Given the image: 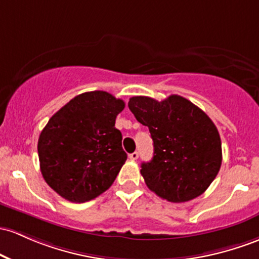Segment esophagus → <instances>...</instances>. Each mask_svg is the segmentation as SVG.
Listing matches in <instances>:
<instances>
[{"label": "esophagus", "instance_id": "obj_1", "mask_svg": "<svg viewBox=\"0 0 259 259\" xmlns=\"http://www.w3.org/2000/svg\"><path fill=\"white\" fill-rule=\"evenodd\" d=\"M129 158H130V160H133V161L138 160V158H139V152H138V151H135V152L130 153V155H129Z\"/></svg>", "mask_w": 259, "mask_h": 259}]
</instances>
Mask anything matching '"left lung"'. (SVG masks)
Segmentation results:
<instances>
[{
    "label": "left lung",
    "instance_id": "obj_1",
    "mask_svg": "<svg viewBox=\"0 0 259 259\" xmlns=\"http://www.w3.org/2000/svg\"><path fill=\"white\" fill-rule=\"evenodd\" d=\"M127 107L149 127L153 157L141 164L150 190L172 203L203 194L215 180L223 161L219 132L200 108L181 96L158 102L138 96Z\"/></svg>",
    "mask_w": 259,
    "mask_h": 259
}]
</instances>
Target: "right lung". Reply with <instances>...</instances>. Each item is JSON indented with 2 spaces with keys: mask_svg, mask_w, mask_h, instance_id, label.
Masks as SVG:
<instances>
[{
  "mask_svg": "<svg viewBox=\"0 0 259 259\" xmlns=\"http://www.w3.org/2000/svg\"><path fill=\"white\" fill-rule=\"evenodd\" d=\"M125 103L104 91L76 96L55 113L38 140L40 171L59 195L84 203L106 192L127 155L116 115Z\"/></svg>",
  "mask_w": 259,
  "mask_h": 259,
  "instance_id": "right-lung-1",
  "label": "right lung"
}]
</instances>
